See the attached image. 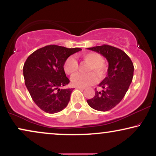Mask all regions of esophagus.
Here are the masks:
<instances>
[{
    "label": "esophagus",
    "instance_id": "34e87169",
    "mask_svg": "<svg viewBox=\"0 0 156 156\" xmlns=\"http://www.w3.org/2000/svg\"><path fill=\"white\" fill-rule=\"evenodd\" d=\"M76 89H82V90H83V89H85V87H79V86H76Z\"/></svg>",
    "mask_w": 156,
    "mask_h": 156
}]
</instances>
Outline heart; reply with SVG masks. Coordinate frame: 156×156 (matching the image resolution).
I'll list each match as a JSON object with an SVG mask.
<instances>
[{"label": "heart", "instance_id": "heart-1", "mask_svg": "<svg viewBox=\"0 0 156 156\" xmlns=\"http://www.w3.org/2000/svg\"><path fill=\"white\" fill-rule=\"evenodd\" d=\"M82 58L84 61L91 64L89 67V72H95L97 75L101 77L105 73V65L103 63V57L101 55L97 52H89L82 55ZM65 72L69 75H72L76 73L78 69V63L76 59L73 57H69L65 61L64 65ZM72 84L79 87H87L93 84L97 81V76L94 73L87 74H76L72 76L71 79Z\"/></svg>", "mask_w": 156, "mask_h": 156}]
</instances>
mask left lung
<instances>
[{
    "label": "left lung",
    "instance_id": "left-lung-1",
    "mask_svg": "<svg viewBox=\"0 0 156 156\" xmlns=\"http://www.w3.org/2000/svg\"><path fill=\"white\" fill-rule=\"evenodd\" d=\"M105 57L108 63L107 75L99 84L101 91H95L92 99L87 100L90 107L107 112L124 97L133 76V65L130 57L120 49L108 44L88 48Z\"/></svg>",
    "mask_w": 156,
    "mask_h": 156
}]
</instances>
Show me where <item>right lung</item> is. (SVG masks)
Instances as JSON below:
<instances>
[{"label":"right lung","mask_w":156,"mask_h":156,"mask_svg":"<svg viewBox=\"0 0 156 156\" xmlns=\"http://www.w3.org/2000/svg\"><path fill=\"white\" fill-rule=\"evenodd\" d=\"M80 50L51 44L35 51L25 61V86L36 105L44 112L55 114L67 106L73 89L62 88L69 83L64 65L70 55Z\"/></svg>","instance_id":"right-lung-1"}]
</instances>
